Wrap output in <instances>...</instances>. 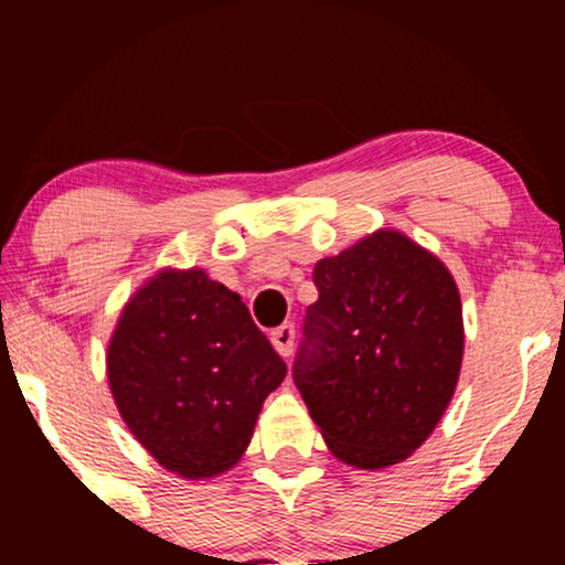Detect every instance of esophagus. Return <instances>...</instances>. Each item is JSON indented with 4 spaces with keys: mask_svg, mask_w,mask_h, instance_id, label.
Returning a JSON list of instances; mask_svg holds the SVG:
<instances>
[{
    "mask_svg": "<svg viewBox=\"0 0 565 565\" xmlns=\"http://www.w3.org/2000/svg\"><path fill=\"white\" fill-rule=\"evenodd\" d=\"M270 342H274L276 353L287 359L291 353V345H295V323H281V327H276L274 332H270Z\"/></svg>",
    "mask_w": 565,
    "mask_h": 565,
    "instance_id": "1",
    "label": "esophagus"
}]
</instances>
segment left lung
Here are the masks:
<instances>
[{"label": "left lung", "instance_id": "left-lung-1", "mask_svg": "<svg viewBox=\"0 0 565 565\" xmlns=\"http://www.w3.org/2000/svg\"><path fill=\"white\" fill-rule=\"evenodd\" d=\"M295 382L329 451L361 470L404 462L457 391L462 300L433 252L380 228L316 263Z\"/></svg>", "mask_w": 565, "mask_h": 565}]
</instances>
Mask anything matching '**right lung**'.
<instances>
[{
    "label": "right lung",
    "instance_id": "add662e5",
    "mask_svg": "<svg viewBox=\"0 0 565 565\" xmlns=\"http://www.w3.org/2000/svg\"><path fill=\"white\" fill-rule=\"evenodd\" d=\"M106 374L142 449L174 476L204 481L244 457L287 364L236 291L201 268H161L121 308Z\"/></svg>",
    "mask_w": 565,
    "mask_h": 565
}]
</instances>
